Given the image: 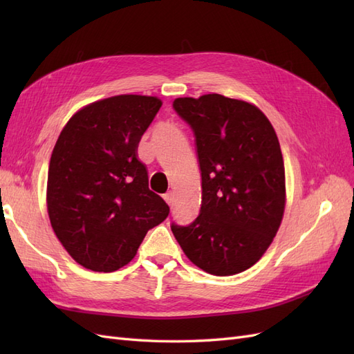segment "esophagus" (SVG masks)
<instances>
[{"mask_svg":"<svg viewBox=\"0 0 354 354\" xmlns=\"http://www.w3.org/2000/svg\"><path fill=\"white\" fill-rule=\"evenodd\" d=\"M164 199H165V202L168 203V205H173V202H174V194H173V192H168V194H165Z\"/></svg>","mask_w":354,"mask_h":354,"instance_id":"obj_1","label":"esophagus"}]
</instances>
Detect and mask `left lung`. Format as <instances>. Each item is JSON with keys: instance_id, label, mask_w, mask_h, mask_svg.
Instances as JSON below:
<instances>
[{"instance_id": "left-lung-1", "label": "left lung", "mask_w": 354, "mask_h": 354, "mask_svg": "<svg viewBox=\"0 0 354 354\" xmlns=\"http://www.w3.org/2000/svg\"><path fill=\"white\" fill-rule=\"evenodd\" d=\"M173 108L195 134L202 177L199 216L171 224L187 259L216 276L250 269L269 248L285 211V167L270 121L221 94L180 97Z\"/></svg>"}]
</instances>
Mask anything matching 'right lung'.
Returning a JSON list of instances; mask_svg holds the SVG:
<instances>
[{"instance_id":"add662e5","label":"right lung","mask_w":354,"mask_h":354,"mask_svg":"<svg viewBox=\"0 0 354 354\" xmlns=\"http://www.w3.org/2000/svg\"><path fill=\"white\" fill-rule=\"evenodd\" d=\"M162 106L158 97L122 94L85 106L53 149L47 209L51 227L85 269L113 272L130 263L147 230L169 214L149 189L137 158L142 136Z\"/></svg>"}]
</instances>
